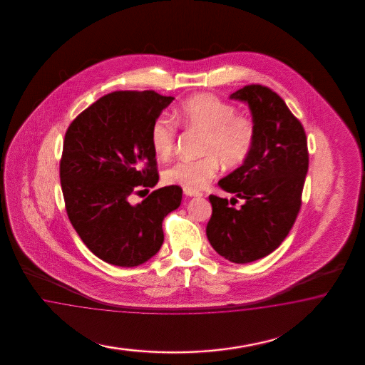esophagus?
Here are the masks:
<instances>
[{
	"instance_id": "34e87169",
	"label": "esophagus",
	"mask_w": 365,
	"mask_h": 365,
	"mask_svg": "<svg viewBox=\"0 0 365 365\" xmlns=\"http://www.w3.org/2000/svg\"><path fill=\"white\" fill-rule=\"evenodd\" d=\"M183 192H185V195H187V197H203V194H202L200 191H194V190H187V188H185Z\"/></svg>"
}]
</instances>
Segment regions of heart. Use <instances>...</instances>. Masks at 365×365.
Wrapping results in <instances>:
<instances>
[{
	"instance_id": "obj_1",
	"label": "heart",
	"mask_w": 365,
	"mask_h": 365,
	"mask_svg": "<svg viewBox=\"0 0 365 365\" xmlns=\"http://www.w3.org/2000/svg\"><path fill=\"white\" fill-rule=\"evenodd\" d=\"M177 122L191 131L203 133L194 160H179L165 173V180L187 190L207 186L220 170L241 166L250 156L255 142V122L237 115L235 107L211 93H197L183 100L175 110ZM177 125L165 118L155 119L150 142L159 160L168 159L175 145Z\"/></svg>"
}]
</instances>
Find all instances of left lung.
Wrapping results in <instances>:
<instances>
[{
    "label": "left lung",
    "mask_w": 365,
    "mask_h": 365,
    "mask_svg": "<svg viewBox=\"0 0 365 365\" xmlns=\"http://www.w3.org/2000/svg\"><path fill=\"white\" fill-rule=\"evenodd\" d=\"M230 99L249 104L255 147L242 166L218 182L235 198L209 197L212 214L206 234L218 255L247 264L274 252L293 227L309 154L302 124L276 92L252 84L232 93ZM238 198L243 205L234 208Z\"/></svg>",
    "instance_id": "8db88e82"
}]
</instances>
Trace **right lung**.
Returning <instances> with one entry per match:
<instances>
[{
  "instance_id": "obj_1",
  "label": "right lung",
  "mask_w": 365,
  "mask_h": 365,
  "mask_svg": "<svg viewBox=\"0 0 365 365\" xmlns=\"http://www.w3.org/2000/svg\"><path fill=\"white\" fill-rule=\"evenodd\" d=\"M173 100L155 91H116L66 130L60 160L66 214L89 250L110 265L133 267L154 257L165 240L162 222L180 205L182 188L174 185L130 203L159 180L150 130Z\"/></svg>"
}]
</instances>
